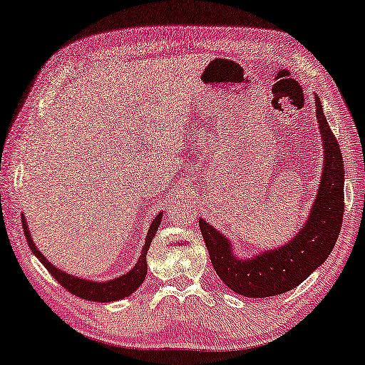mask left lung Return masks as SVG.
<instances>
[{"mask_svg":"<svg viewBox=\"0 0 365 365\" xmlns=\"http://www.w3.org/2000/svg\"><path fill=\"white\" fill-rule=\"evenodd\" d=\"M314 105L323 138L324 167L312 213L292 241L251 259H237L231 241L200 217L201 235L217 277L242 297H275L298 287L328 259L339 236L344 215V164L318 96H314Z\"/></svg>","mask_w":365,"mask_h":365,"instance_id":"1","label":"left lung"}]
</instances>
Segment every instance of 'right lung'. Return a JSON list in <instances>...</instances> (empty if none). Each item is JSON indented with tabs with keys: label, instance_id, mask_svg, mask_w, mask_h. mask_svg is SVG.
<instances>
[{
	"label": "right lung",
	"instance_id": "right-lung-1",
	"mask_svg": "<svg viewBox=\"0 0 365 365\" xmlns=\"http://www.w3.org/2000/svg\"><path fill=\"white\" fill-rule=\"evenodd\" d=\"M21 220H23L24 236L27 239V244H29L32 254H34L36 257L41 260L43 267L51 272L53 279H56L58 284L65 288V290H68L75 297L83 298V300L110 303V302H116V300H121V298L129 297L130 293H134L140 285H143L145 275H148V262H145V255H148L152 239H154L155 232L160 226L162 213L157 215L155 220L152 221V225L148 231V237H145L143 252H140V257L138 262H135L133 270H129L128 274L118 277V279H113L110 282H91V280L78 279V277L70 275V274H67V272L57 269L56 265H52L46 257H43L42 252L37 249V246L34 244V241H32L31 232H29V230H27L26 217L23 215H21Z\"/></svg>",
	"mask_w": 365,
	"mask_h": 365
}]
</instances>
